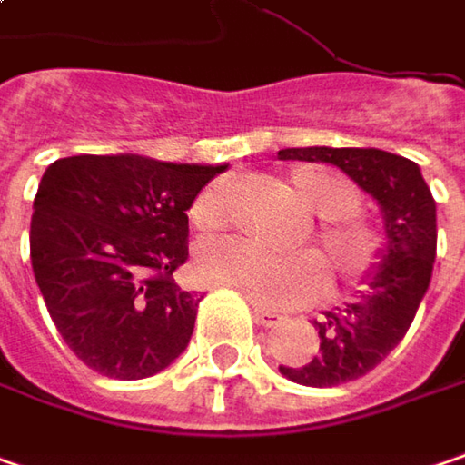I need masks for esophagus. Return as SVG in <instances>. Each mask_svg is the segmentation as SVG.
<instances>
[{"instance_id":"esophagus-1","label":"esophagus","mask_w":465,"mask_h":465,"mask_svg":"<svg viewBox=\"0 0 465 465\" xmlns=\"http://www.w3.org/2000/svg\"><path fill=\"white\" fill-rule=\"evenodd\" d=\"M253 319H256V324H262V327H274V324L280 322V313L269 312V309H259V306H253Z\"/></svg>"}]
</instances>
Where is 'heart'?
<instances>
[{
  "label": "heart",
  "instance_id": "b5f03b06",
  "mask_svg": "<svg viewBox=\"0 0 465 465\" xmlns=\"http://www.w3.org/2000/svg\"><path fill=\"white\" fill-rule=\"evenodd\" d=\"M291 188L301 206L319 217L313 243L322 262L309 253H272L243 238H222L198 253V274L214 288L243 295L253 306L292 309L309 303L324 285V269L332 288H356L380 264L382 238L356 214L359 188L327 167H301L291 174ZM193 220L214 230L224 220L222 188H206L193 203Z\"/></svg>",
  "mask_w": 465,
  "mask_h": 465
}]
</instances>
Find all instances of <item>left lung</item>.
Wrapping results in <instances>:
<instances>
[{"label":"left lung","mask_w":465,"mask_h":465,"mask_svg":"<svg viewBox=\"0 0 465 465\" xmlns=\"http://www.w3.org/2000/svg\"><path fill=\"white\" fill-rule=\"evenodd\" d=\"M282 162H327L377 201L384 245L377 269L345 309L313 319L319 353L303 366H280L306 387H335L369 374L406 337L430 288L437 256V203L416 162L382 149L306 146L277 152Z\"/></svg>","instance_id":"obj_1"}]
</instances>
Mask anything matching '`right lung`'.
<instances>
[{
	"mask_svg": "<svg viewBox=\"0 0 465 465\" xmlns=\"http://www.w3.org/2000/svg\"><path fill=\"white\" fill-rule=\"evenodd\" d=\"M227 164L138 153L57 159L38 183L31 264L62 340L94 371L143 380L191 342L198 298L173 272L188 259V209Z\"/></svg>",
	"mask_w": 465,
	"mask_h": 465,
	"instance_id": "add662e5",
	"label": "right lung"
}]
</instances>
